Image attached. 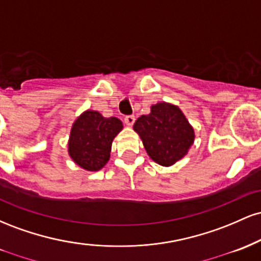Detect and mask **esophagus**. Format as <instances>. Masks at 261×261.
Listing matches in <instances>:
<instances>
[{
	"mask_svg": "<svg viewBox=\"0 0 261 261\" xmlns=\"http://www.w3.org/2000/svg\"><path fill=\"white\" fill-rule=\"evenodd\" d=\"M124 120H125V122H126V125L131 126V125H134V122H135V120H136V119H135L134 115H126L124 118Z\"/></svg>",
	"mask_w": 261,
	"mask_h": 261,
	"instance_id": "34e87169",
	"label": "esophagus"
}]
</instances>
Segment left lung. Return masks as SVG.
Masks as SVG:
<instances>
[{
    "label": "left lung",
    "mask_w": 261,
    "mask_h": 261,
    "mask_svg": "<svg viewBox=\"0 0 261 261\" xmlns=\"http://www.w3.org/2000/svg\"><path fill=\"white\" fill-rule=\"evenodd\" d=\"M134 130L155 163L168 167L188 153L194 142V130L178 107L157 103L148 115H141Z\"/></svg>",
    "instance_id": "1"
}]
</instances>
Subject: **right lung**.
Instances as JSON below:
<instances>
[{"label": "right lung", "mask_w": 261, "mask_h": 261, "mask_svg": "<svg viewBox=\"0 0 261 261\" xmlns=\"http://www.w3.org/2000/svg\"><path fill=\"white\" fill-rule=\"evenodd\" d=\"M121 128L119 119L104 118L98 112L87 110L74 121L68 153L83 169L97 172L109 161L112 142Z\"/></svg>", "instance_id": "obj_1"}]
</instances>
